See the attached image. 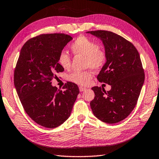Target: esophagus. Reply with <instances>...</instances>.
I'll return each instance as SVG.
<instances>
[{"label": "esophagus", "instance_id": "obj_1", "mask_svg": "<svg viewBox=\"0 0 159 159\" xmlns=\"http://www.w3.org/2000/svg\"><path fill=\"white\" fill-rule=\"evenodd\" d=\"M79 90H80V92H83V91H85L86 90V88H84V87H80Z\"/></svg>", "mask_w": 159, "mask_h": 159}]
</instances>
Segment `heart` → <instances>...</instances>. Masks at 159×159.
<instances>
[{"instance_id":"1","label":"heart","mask_w":159,"mask_h":159,"mask_svg":"<svg viewBox=\"0 0 159 159\" xmlns=\"http://www.w3.org/2000/svg\"><path fill=\"white\" fill-rule=\"evenodd\" d=\"M72 53L75 56H83L85 57V67H90L95 71H99L104 66L107 61L106 52L98 48L96 42L85 36L78 37L70 45ZM58 64L65 70L71 67V57L68 53L62 51L59 54ZM93 79V73L90 70L83 71H74L68 76L69 81L79 85H88Z\"/></svg>"}]
</instances>
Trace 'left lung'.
I'll list each match as a JSON object with an SVG mask.
<instances>
[{"instance_id":"1","label":"left lung","mask_w":159,"mask_h":159,"mask_svg":"<svg viewBox=\"0 0 159 159\" xmlns=\"http://www.w3.org/2000/svg\"><path fill=\"white\" fill-rule=\"evenodd\" d=\"M100 39L105 48L107 61L98 76L99 82L111 90L92 88L95 98L90 107L95 116L104 123H116L130 115L138 102L144 81L140 56L134 45L111 31H88Z\"/></svg>"}]
</instances>
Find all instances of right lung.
Segmentation results:
<instances>
[{"label":"right lung","mask_w":159,"mask_h":159,"mask_svg":"<svg viewBox=\"0 0 159 159\" xmlns=\"http://www.w3.org/2000/svg\"><path fill=\"white\" fill-rule=\"evenodd\" d=\"M72 37L64 34H41L21 48L14 71V84L23 108L38 124L60 125L70 116L79 87L66 82L64 91L52 86L56 74L64 71L57 58Z\"/></svg>","instance_id":"obj_1"}]
</instances>
